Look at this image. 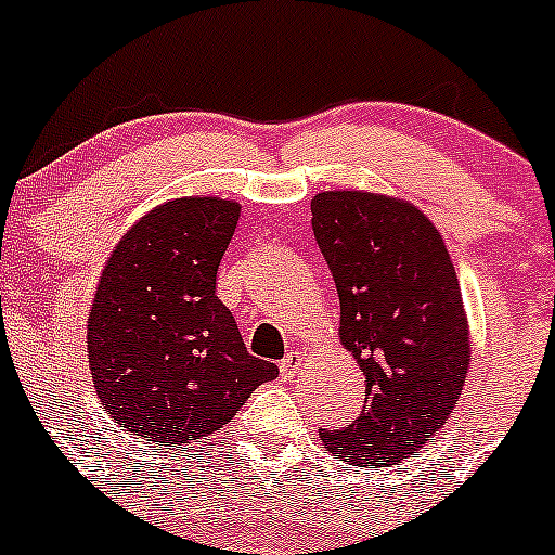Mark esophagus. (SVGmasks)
I'll use <instances>...</instances> for the list:
<instances>
[{
	"label": "esophagus",
	"instance_id": "obj_1",
	"mask_svg": "<svg viewBox=\"0 0 555 555\" xmlns=\"http://www.w3.org/2000/svg\"><path fill=\"white\" fill-rule=\"evenodd\" d=\"M300 366H302V356L295 350V352H287V356L282 358V363H279V371H282L284 379H292V376L300 371Z\"/></svg>",
	"mask_w": 555,
	"mask_h": 555
}]
</instances>
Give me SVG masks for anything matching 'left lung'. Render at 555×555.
I'll return each mask as SVG.
<instances>
[{"label":"left lung","instance_id":"1","mask_svg":"<svg viewBox=\"0 0 555 555\" xmlns=\"http://www.w3.org/2000/svg\"><path fill=\"white\" fill-rule=\"evenodd\" d=\"M310 223L339 295V339L366 376L361 416L321 429L337 459H408L453 413L468 371V324L446 242L413 205L321 192Z\"/></svg>","mask_w":555,"mask_h":555}]
</instances>
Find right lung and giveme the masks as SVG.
Masks as SVG:
<instances>
[{
    "label": "right lung",
    "instance_id": "add662e5",
    "mask_svg": "<svg viewBox=\"0 0 555 555\" xmlns=\"http://www.w3.org/2000/svg\"><path fill=\"white\" fill-rule=\"evenodd\" d=\"M240 205L184 197L150 210L96 284L89 369L100 403L155 448L205 440L236 416L271 361L249 356L216 276Z\"/></svg>",
    "mask_w": 555,
    "mask_h": 555
}]
</instances>
